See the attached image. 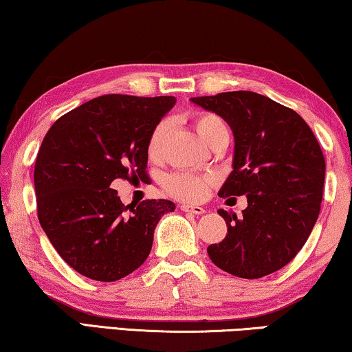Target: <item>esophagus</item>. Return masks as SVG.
<instances>
[{"mask_svg":"<svg viewBox=\"0 0 352 352\" xmlns=\"http://www.w3.org/2000/svg\"><path fill=\"white\" fill-rule=\"evenodd\" d=\"M181 211L192 212V214H197V216H200V214L205 212V208H201V206H192V205H181Z\"/></svg>","mask_w":352,"mask_h":352,"instance_id":"esophagus-1","label":"esophagus"}]
</instances>
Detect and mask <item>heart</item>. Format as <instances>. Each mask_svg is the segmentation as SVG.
Here are the masks:
<instances>
[{
    "label": "heart",
    "mask_w": 352,
    "mask_h": 352,
    "mask_svg": "<svg viewBox=\"0 0 352 352\" xmlns=\"http://www.w3.org/2000/svg\"><path fill=\"white\" fill-rule=\"evenodd\" d=\"M193 124L198 135L201 136L206 144L212 146V142L223 135H228V126L222 117L214 113H198L193 117ZM166 122H159L152 129L147 138V155L152 160H157L162 155L165 138H166ZM214 184V177L208 175H197L188 171H176L168 175L164 179V188L177 200L182 201H201L206 198L208 192Z\"/></svg>",
    "instance_id": "1"
}]
</instances>
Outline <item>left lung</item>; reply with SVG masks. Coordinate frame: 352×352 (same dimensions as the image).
I'll return each mask as SVG.
<instances>
[{
    "label": "left lung",
    "instance_id": "8db88e82",
    "mask_svg": "<svg viewBox=\"0 0 352 352\" xmlns=\"http://www.w3.org/2000/svg\"><path fill=\"white\" fill-rule=\"evenodd\" d=\"M235 136L233 171L219 195L248 197L243 217L219 210L228 233L208 246L214 265L257 279L297 256L311 233L324 193L325 160L307 122L294 109L248 90L193 96Z\"/></svg>",
    "mask_w": 352,
    "mask_h": 352
}]
</instances>
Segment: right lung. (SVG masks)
I'll return each instance as SVG.
<instances>
[{
	"instance_id": "right-lung-1",
	"label": "right lung",
	"mask_w": 352,
	"mask_h": 352,
	"mask_svg": "<svg viewBox=\"0 0 352 352\" xmlns=\"http://www.w3.org/2000/svg\"><path fill=\"white\" fill-rule=\"evenodd\" d=\"M175 96L103 95L55 120L39 147L34 190L41 227L60 257L85 278L111 283L140 268L170 200L125 206L116 179L147 175V138Z\"/></svg>"
}]
</instances>
